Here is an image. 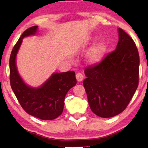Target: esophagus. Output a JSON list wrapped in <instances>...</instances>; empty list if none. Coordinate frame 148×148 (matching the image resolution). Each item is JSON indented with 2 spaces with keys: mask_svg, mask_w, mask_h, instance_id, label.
<instances>
[{
  "mask_svg": "<svg viewBox=\"0 0 148 148\" xmlns=\"http://www.w3.org/2000/svg\"><path fill=\"white\" fill-rule=\"evenodd\" d=\"M84 75H83L82 73H77L76 74V79L78 82H82V81L84 79Z\"/></svg>",
  "mask_w": 148,
  "mask_h": 148,
  "instance_id": "34e87169",
  "label": "esophagus"
}]
</instances>
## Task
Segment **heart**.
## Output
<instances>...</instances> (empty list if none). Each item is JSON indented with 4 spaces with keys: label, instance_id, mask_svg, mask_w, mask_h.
Instances as JSON below:
<instances>
[{
    "label": "heart",
    "instance_id": "b5f03b06",
    "mask_svg": "<svg viewBox=\"0 0 148 148\" xmlns=\"http://www.w3.org/2000/svg\"><path fill=\"white\" fill-rule=\"evenodd\" d=\"M103 45L102 44H98L95 46L93 49L90 52L89 58L92 62H97L101 59L102 53Z\"/></svg>",
    "mask_w": 148,
    "mask_h": 148
}]
</instances>
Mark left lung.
Instances as JSON below:
<instances>
[{
    "instance_id": "left-lung-1",
    "label": "left lung",
    "mask_w": 148,
    "mask_h": 148,
    "mask_svg": "<svg viewBox=\"0 0 148 148\" xmlns=\"http://www.w3.org/2000/svg\"><path fill=\"white\" fill-rule=\"evenodd\" d=\"M119 36L116 49L84 71L87 78L83 84L89 105L94 114L102 118L122 112L138 87V50L121 28H119Z\"/></svg>"
}]
</instances>
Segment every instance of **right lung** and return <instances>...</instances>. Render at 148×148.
Here are the masks:
<instances>
[{
	"label": "right lung",
	"instance_id": "add662e5",
	"mask_svg": "<svg viewBox=\"0 0 148 148\" xmlns=\"http://www.w3.org/2000/svg\"><path fill=\"white\" fill-rule=\"evenodd\" d=\"M37 29V25L28 28L14 46L9 60L10 83L20 105L26 112L42 120H53L62 114L66 93L77 84L75 73L73 71L56 73L38 88H31L23 82L16 66V55L23 38L34 35Z\"/></svg>",
	"mask_w": 148,
	"mask_h": 148
}]
</instances>
